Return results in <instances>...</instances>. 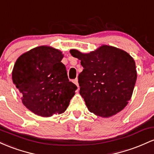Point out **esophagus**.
I'll list each match as a JSON object with an SVG mask.
<instances>
[{
  "label": "esophagus",
  "mask_w": 154,
  "mask_h": 154,
  "mask_svg": "<svg viewBox=\"0 0 154 154\" xmlns=\"http://www.w3.org/2000/svg\"><path fill=\"white\" fill-rule=\"evenodd\" d=\"M73 83H74V84H75V85H76V86H78V88L79 87V82H78V79H74V80H73Z\"/></svg>",
  "instance_id": "obj_1"
}]
</instances>
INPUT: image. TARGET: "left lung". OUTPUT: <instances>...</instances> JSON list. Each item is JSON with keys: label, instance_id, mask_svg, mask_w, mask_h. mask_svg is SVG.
Masks as SVG:
<instances>
[{"label": "left lung", "instance_id": "1", "mask_svg": "<svg viewBox=\"0 0 154 154\" xmlns=\"http://www.w3.org/2000/svg\"><path fill=\"white\" fill-rule=\"evenodd\" d=\"M84 70L79 75L80 94L91 113L110 117L120 112L131 99L137 71L134 60L122 49L103 45L89 54L71 49Z\"/></svg>", "mask_w": 154, "mask_h": 154}]
</instances>
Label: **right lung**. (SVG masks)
I'll return each instance as SVG.
<instances>
[{
    "label": "right lung",
    "instance_id": "obj_1",
    "mask_svg": "<svg viewBox=\"0 0 154 154\" xmlns=\"http://www.w3.org/2000/svg\"><path fill=\"white\" fill-rule=\"evenodd\" d=\"M58 49L41 46L17 60L12 81L24 105L36 115L49 117L66 110L77 86L69 82Z\"/></svg>",
    "mask_w": 154,
    "mask_h": 154
}]
</instances>
